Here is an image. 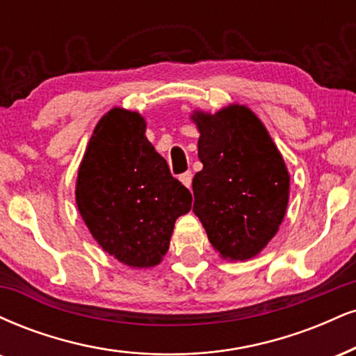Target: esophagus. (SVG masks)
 Here are the masks:
<instances>
[{
    "instance_id": "34e87169",
    "label": "esophagus",
    "mask_w": 356,
    "mask_h": 356,
    "mask_svg": "<svg viewBox=\"0 0 356 356\" xmlns=\"http://www.w3.org/2000/svg\"><path fill=\"white\" fill-rule=\"evenodd\" d=\"M179 179H181V182L187 187V189H191V186H192V172H189V170H187V172H184Z\"/></svg>"
}]
</instances>
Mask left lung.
Masks as SVG:
<instances>
[{"label": "left lung", "instance_id": "left-lung-1", "mask_svg": "<svg viewBox=\"0 0 356 356\" xmlns=\"http://www.w3.org/2000/svg\"><path fill=\"white\" fill-rule=\"evenodd\" d=\"M200 132L194 213L212 247L229 260H248L275 237L289 205L284 157L247 106L191 115Z\"/></svg>", "mask_w": 356, "mask_h": 356}]
</instances>
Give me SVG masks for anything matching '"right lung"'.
Instances as JSON below:
<instances>
[{"instance_id": "right-lung-1", "label": "right lung", "mask_w": 356, "mask_h": 356, "mask_svg": "<svg viewBox=\"0 0 356 356\" xmlns=\"http://www.w3.org/2000/svg\"><path fill=\"white\" fill-rule=\"evenodd\" d=\"M76 204L102 250L136 268L161 264L189 189L145 137L140 114L114 108L89 139L76 181Z\"/></svg>"}]
</instances>
